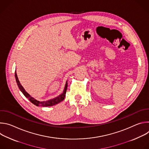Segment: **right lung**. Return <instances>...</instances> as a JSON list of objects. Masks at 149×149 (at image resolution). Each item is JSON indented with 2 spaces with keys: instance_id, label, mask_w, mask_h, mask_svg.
<instances>
[{
  "instance_id": "obj_1",
  "label": "right lung",
  "mask_w": 149,
  "mask_h": 149,
  "mask_svg": "<svg viewBox=\"0 0 149 149\" xmlns=\"http://www.w3.org/2000/svg\"><path fill=\"white\" fill-rule=\"evenodd\" d=\"M15 78H16V82H17V86L19 88V90L21 91V92H22L24 95L27 98H28V100L32 102L33 103V104H35V105L36 106H42V107H50V106H53L54 105H56L58 103H59L60 102L62 101L63 100H64L65 98V94H66V92H67V87H68V83H67V81L66 82V84H65V87H64V89H63V91L62 92V93L61 94H60L59 96L54 98H52V99H51L49 100H48V101H38L37 100H36L35 98H33L32 97H31L26 91L25 90L24 88V87L22 86V85L20 84L19 79H18V78H17V74H16V71H15Z\"/></svg>"
}]
</instances>
